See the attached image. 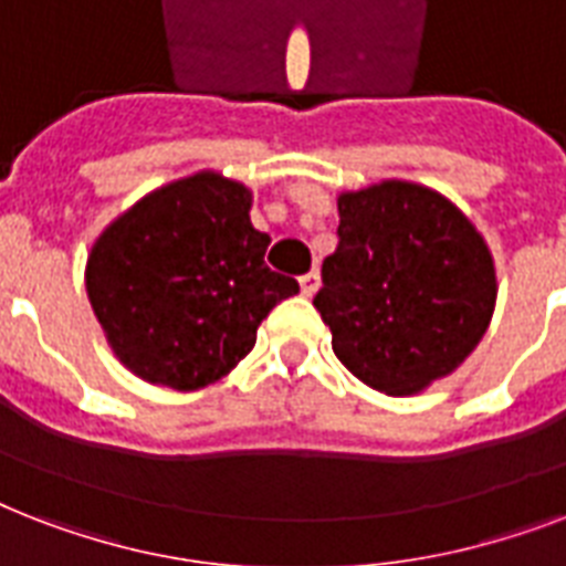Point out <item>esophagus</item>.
Listing matches in <instances>:
<instances>
[{"mask_svg": "<svg viewBox=\"0 0 566 566\" xmlns=\"http://www.w3.org/2000/svg\"><path fill=\"white\" fill-rule=\"evenodd\" d=\"M300 287H302V293H305V296H314V293L319 291V273H317V270H311V273L302 275Z\"/></svg>", "mask_w": 566, "mask_h": 566, "instance_id": "34e87169", "label": "esophagus"}]
</instances>
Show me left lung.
I'll return each mask as SVG.
<instances>
[{"mask_svg": "<svg viewBox=\"0 0 566 566\" xmlns=\"http://www.w3.org/2000/svg\"><path fill=\"white\" fill-rule=\"evenodd\" d=\"M337 249L314 308L346 370L387 396L455 373L491 326L493 255L443 193L387 179L337 196Z\"/></svg>", "mask_w": 566, "mask_h": 566, "instance_id": "left-lung-1", "label": "left lung"}]
</instances>
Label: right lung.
Returning a JSON list of instances; mask_svg holds the SVG:
<instances>
[{
    "instance_id": "obj_1",
    "label": "right lung",
    "mask_w": 566,
    "mask_h": 566,
    "mask_svg": "<svg viewBox=\"0 0 566 566\" xmlns=\"http://www.w3.org/2000/svg\"><path fill=\"white\" fill-rule=\"evenodd\" d=\"M252 190L202 170L137 199L93 243L84 284L119 361L149 385L199 390L229 376L258 326L300 293L264 264Z\"/></svg>"
}]
</instances>
